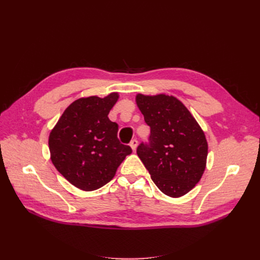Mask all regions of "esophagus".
I'll list each match as a JSON object with an SVG mask.
<instances>
[{
	"label": "esophagus",
	"mask_w": 260,
	"mask_h": 260,
	"mask_svg": "<svg viewBox=\"0 0 260 260\" xmlns=\"http://www.w3.org/2000/svg\"><path fill=\"white\" fill-rule=\"evenodd\" d=\"M130 146H131V148H132V151L136 152V149H137V147H138V141H137V140H132L131 142H130Z\"/></svg>",
	"instance_id": "1"
}]
</instances>
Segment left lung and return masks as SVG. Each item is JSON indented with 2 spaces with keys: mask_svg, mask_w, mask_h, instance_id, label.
<instances>
[{
  "mask_svg": "<svg viewBox=\"0 0 260 260\" xmlns=\"http://www.w3.org/2000/svg\"><path fill=\"white\" fill-rule=\"evenodd\" d=\"M136 102L151 128L149 144H141L137 154L164 194L181 198L199 183L205 171L208 154L205 133L174 95L138 93Z\"/></svg>",
  "mask_w": 260,
  "mask_h": 260,
  "instance_id": "obj_1",
  "label": "left lung"
}]
</instances>
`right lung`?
<instances>
[{"label": "right lung", "mask_w": 260, "mask_h": 260, "mask_svg": "<svg viewBox=\"0 0 260 260\" xmlns=\"http://www.w3.org/2000/svg\"><path fill=\"white\" fill-rule=\"evenodd\" d=\"M119 99L80 98L59 117L49 136L51 160L59 174L82 191H94L111 181L117 168L132 153L117 138L118 124L108 114Z\"/></svg>", "instance_id": "obj_1"}]
</instances>
